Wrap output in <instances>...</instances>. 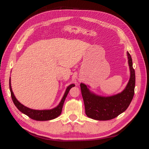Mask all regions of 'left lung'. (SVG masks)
I'll return each mask as SVG.
<instances>
[{
    "label": "left lung",
    "mask_w": 149,
    "mask_h": 149,
    "mask_svg": "<svg viewBox=\"0 0 149 149\" xmlns=\"http://www.w3.org/2000/svg\"><path fill=\"white\" fill-rule=\"evenodd\" d=\"M127 54L130 74L127 86L121 93L111 96H102L90 91L89 86L80 84L85 112L89 118L97 120H111L123 113L130 105L134 95L136 76L131 56L128 52Z\"/></svg>",
    "instance_id": "8db88e82"
}]
</instances>
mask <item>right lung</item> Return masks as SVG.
I'll return each mask as SVG.
<instances>
[{"label":"right lung","instance_id":"1","mask_svg":"<svg viewBox=\"0 0 149 149\" xmlns=\"http://www.w3.org/2000/svg\"><path fill=\"white\" fill-rule=\"evenodd\" d=\"M11 81H10V77L9 79V88L11 93V97L12 99V101L14 103L15 106L17 107V108L19 109L22 113L29 116L30 118L32 119L33 120H40V121H43V120H52L53 119L56 118L57 117L59 116L62 111V108L63 106V104L65 102V99L68 94L71 88L75 86L74 84H71L68 86L67 87L65 93L64 94L60 102L59 103L56 107L53 108L51 109H45V110H36V109H30L29 107H27L25 106L24 105L21 104L19 101H18L14 94H13L12 91V89L11 86Z\"/></svg>","mask_w":149,"mask_h":149}]
</instances>
